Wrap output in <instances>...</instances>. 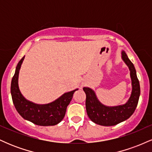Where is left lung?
Instances as JSON below:
<instances>
[{
    "instance_id": "left-lung-1",
    "label": "left lung",
    "mask_w": 152,
    "mask_h": 152,
    "mask_svg": "<svg viewBox=\"0 0 152 152\" xmlns=\"http://www.w3.org/2000/svg\"><path fill=\"white\" fill-rule=\"evenodd\" d=\"M121 57L129 69L132 78V91L126 104L113 107L106 106L100 103L93 90L88 87L83 88L86 95V109L88 116L94 123L102 126H114L126 120L133 114L139 102L140 85L136 69L124 51H122Z\"/></svg>"
}]
</instances>
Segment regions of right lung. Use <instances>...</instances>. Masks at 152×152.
Instances as JSON below:
<instances>
[{"instance_id": "right-lung-1", "label": "right lung", "mask_w": 152, "mask_h": 152, "mask_svg": "<svg viewBox=\"0 0 152 152\" xmlns=\"http://www.w3.org/2000/svg\"><path fill=\"white\" fill-rule=\"evenodd\" d=\"M23 56L18 62L14 76L11 81L10 93L15 109L24 119L39 126H54L65 116L66 108L73 98L76 90L63 94L54 102L48 104H36L29 102L23 96L18 87L19 70L24 59Z\"/></svg>"}]
</instances>
